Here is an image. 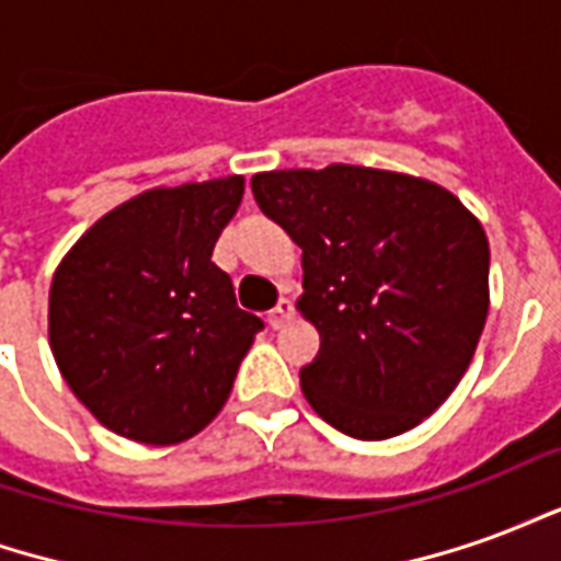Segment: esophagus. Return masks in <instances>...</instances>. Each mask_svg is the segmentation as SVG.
I'll use <instances>...</instances> for the list:
<instances>
[{"label":"esophagus","instance_id":"34e87169","mask_svg":"<svg viewBox=\"0 0 561 561\" xmlns=\"http://www.w3.org/2000/svg\"><path fill=\"white\" fill-rule=\"evenodd\" d=\"M291 318H294V304L288 300V297H285V300H279V304H276V309L270 312L267 321H270V328L279 330V328H285V324H288Z\"/></svg>","mask_w":561,"mask_h":561}]
</instances>
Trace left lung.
I'll use <instances>...</instances> for the list:
<instances>
[{"instance_id": "8db88e82", "label": "left lung", "mask_w": 561, "mask_h": 561, "mask_svg": "<svg viewBox=\"0 0 561 561\" xmlns=\"http://www.w3.org/2000/svg\"><path fill=\"white\" fill-rule=\"evenodd\" d=\"M257 207L304 249L297 312L321 354L309 405L340 433H409L466 376L490 312V243L445 185L364 164L252 176Z\"/></svg>"}]
</instances>
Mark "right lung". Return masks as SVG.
Returning a JSON list of instances; mask_svg holds the SVG:
<instances>
[{
  "label": "right lung",
  "mask_w": 561,
  "mask_h": 561,
  "mask_svg": "<svg viewBox=\"0 0 561 561\" xmlns=\"http://www.w3.org/2000/svg\"><path fill=\"white\" fill-rule=\"evenodd\" d=\"M240 173L156 185L104 213L50 282L47 340L92 417L140 445H180L221 412L264 321L243 312L213 245Z\"/></svg>",
  "instance_id": "obj_1"
}]
</instances>
